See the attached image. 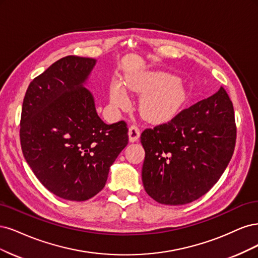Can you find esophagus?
<instances>
[{"instance_id":"obj_1","label":"esophagus","mask_w":258,"mask_h":258,"mask_svg":"<svg viewBox=\"0 0 258 258\" xmlns=\"http://www.w3.org/2000/svg\"><path fill=\"white\" fill-rule=\"evenodd\" d=\"M140 137V130L135 124L130 126L128 128V138L131 143H134V141H137Z\"/></svg>"}]
</instances>
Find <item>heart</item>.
Listing matches in <instances>:
<instances>
[{
	"instance_id": "heart-1",
	"label": "heart",
	"mask_w": 258,
	"mask_h": 258,
	"mask_svg": "<svg viewBox=\"0 0 258 258\" xmlns=\"http://www.w3.org/2000/svg\"><path fill=\"white\" fill-rule=\"evenodd\" d=\"M128 89L146 93L140 102V111L151 121H162L176 114L185 102V91L176 76L162 72H145L126 77ZM110 102L113 107L128 103L125 88L120 81L110 85Z\"/></svg>"
}]
</instances>
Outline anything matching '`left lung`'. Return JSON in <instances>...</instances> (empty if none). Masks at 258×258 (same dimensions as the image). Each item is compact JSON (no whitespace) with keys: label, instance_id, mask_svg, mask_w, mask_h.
<instances>
[{"label":"left lung","instance_id":"left-lung-1","mask_svg":"<svg viewBox=\"0 0 258 258\" xmlns=\"http://www.w3.org/2000/svg\"><path fill=\"white\" fill-rule=\"evenodd\" d=\"M234 106L223 87L141 133L146 156L143 183L163 205H185L205 195L221 178L235 150Z\"/></svg>","mask_w":258,"mask_h":258}]
</instances>
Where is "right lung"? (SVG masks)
Masks as SVG:
<instances>
[{"mask_svg":"<svg viewBox=\"0 0 258 258\" xmlns=\"http://www.w3.org/2000/svg\"><path fill=\"white\" fill-rule=\"evenodd\" d=\"M95 60L68 55L31 81L23 98L20 144L36 178L60 198L84 202L104 188L128 144L125 121L106 124L84 87Z\"/></svg>","mask_w":258,"mask_h":258,"instance_id":"add662e5","label":"right lung"}]
</instances>
